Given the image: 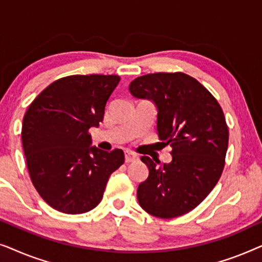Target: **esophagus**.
I'll list each match as a JSON object with an SVG mask.
<instances>
[{
    "label": "esophagus",
    "mask_w": 262,
    "mask_h": 262,
    "mask_svg": "<svg viewBox=\"0 0 262 262\" xmlns=\"http://www.w3.org/2000/svg\"><path fill=\"white\" fill-rule=\"evenodd\" d=\"M138 159H139V157L137 155H135V154H132L130 151L125 152V162H126V163L135 162V161H138Z\"/></svg>",
    "instance_id": "34e87169"
}]
</instances>
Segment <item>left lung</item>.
Returning a JSON list of instances; mask_svg holds the SVG:
<instances>
[{
    "label": "left lung",
    "instance_id": "8db88e82",
    "mask_svg": "<svg viewBox=\"0 0 262 262\" xmlns=\"http://www.w3.org/2000/svg\"><path fill=\"white\" fill-rule=\"evenodd\" d=\"M128 91L155 103L160 141L173 148L170 162L160 167L149 156L141 157L149 177L138 186L139 205L159 218L182 216L209 195L223 171L229 143L223 111L203 84L184 73L144 75Z\"/></svg>",
    "mask_w": 262,
    "mask_h": 262
}]
</instances>
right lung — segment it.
Instances as JSON below:
<instances>
[{
	"mask_svg": "<svg viewBox=\"0 0 262 262\" xmlns=\"http://www.w3.org/2000/svg\"><path fill=\"white\" fill-rule=\"evenodd\" d=\"M117 75H73L46 87L28 107L23 146L35 189L50 206L77 214L101 202L110 175L124 163L121 149L92 146L91 127L103 119Z\"/></svg>",
	"mask_w": 262,
	"mask_h": 262,
	"instance_id": "add662e5",
	"label": "right lung"
}]
</instances>
